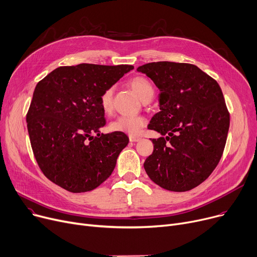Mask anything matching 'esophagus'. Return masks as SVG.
<instances>
[{
    "label": "esophagus",
    "mask_w": 257,
    "mask_h": 257,
    "mask_svg": "<svg viewBox=\"0 0 257 257\" xmlns=\"http://www.w3.org/2000/svg\"><path fill=\"white\" fill-rule=\"evenodd\" d=\"M128 138L131 142H138L141 140V137H139V136H134V135H130Z\"/></svg>",
    "instance_id": "34e87169"
}]
</instances>
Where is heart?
<instances>
[{
    "label": "heart",
    "instance_id": "1",
    "mask_svg": "<svg viewBox=\"0 0 257 257\" xmlns=\"http://www.w3.org/2000/svg\"><path fill=\"white\" fill-rule=\"evenodd\" d=\"M131 87L135 90L139 97L145 101L150 100L155 94L154 87L146 78L135 77L130 81ZM100 107L103 112L109 113L113 104V87L105 89L99 97ZM146 120L141 116H126L122 115L116 118L111 122L110 128L114 132H122L130 135H138L141 128L145 125Z\"/></svg>",
    "mask_w": 257,
    "mask_h": 257
}]
</instances>
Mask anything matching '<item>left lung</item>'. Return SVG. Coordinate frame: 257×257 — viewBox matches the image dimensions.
<instances>
[{"label": "left lung", "mask_w": 257, "mask_h": 257, "mask_svg": "<svg viewBox=\"0 0 257 257\" xmlns=\"http://www.w3.org/2000/svg\"><path fill=\"white\" fill-rule=\"evenodd\" d=\"M160 89V109L148 125L163 137L152 139L144 163L149 178L163 189L190 191L212 174L224 152L230 116L215 79L194 64L141 65Z\"/></svg>", "instance_id": "8db88e82"}]
</instances>
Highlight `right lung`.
I'll return each mask as SVG.
<instances>
[{
	"label": "right lung",
	"instance_id": "1",
	"mask_svg": "<svg viewBox=\"0 0 257 257\" xmlns=\"http://www.w3.org/2000/svg\"><path fill=\"white\" fill-rule=\"evenodd\" d=\"M133 65L60 66L39 81L27 127L35 160L51 182L71 193L91 191L113 172L128 138L102 134L99 97Z\"/></svg>",
	"mask_w": 257,
	"mask_h": 257
}]
</instances>
